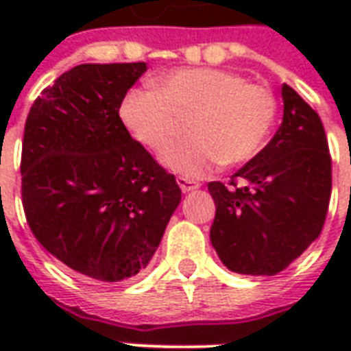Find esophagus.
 <instances>
[{
  "label": "esophagus",
  "mask_w": 351,
  "mask_h": 351,
  "mask_svg": "<svg viewBox=\"0 0 351 351\" xmlns=\"http://www.w3.org/2000/svg\"><path fill=\"white\" fill-rule=\"evenodd\" d=\"M176 182H178V186H180V190H182L184 193H190V191L197 190L199 188V182L191 180V178H186V176H178Z\"/></svg>",
  "instance_id": "34e87169"
}]
</instances>
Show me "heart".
<instances>
[{
  "mask_svg": "<svg viewBox=\"0 0 351 351\" xmlns=\"http://www.w3.org/2000/svg\"><path fill=\"white\" fill-rule=\"evenodd\" d=\"M120 116L138 145L161 152L190 122V141L161 156L180 175L205 176L226 161L239 165L263 148L276 118V97L265 86L223 69H176L160 88L125 95Z\"/></svg>",
  "mask_w": 351,
  "mask_h": 351,
  "instance_id": "heart-1",
  "label": "heart"
}]
</instances>
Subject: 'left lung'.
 <instances>
[{
	"label": "left lung",
	"mask_w": 351,
	"mask_h": 351,
	"mask_svg": "<svg viewBox=\"0 0 351 351\" xmlns=\"http://www.w3.org/2000/svg\"><path fill=\"white\" fill-rule=\"evenodd\" d=\"M282 101V123L263 150L231 176V186L208 184L216 205L210 243L221 263L239 274L284 271L319 237L329 208L331 156L324 123L287 84Z\"/></svg>",
	"instance_id": "obj_1"
}]
</instances>
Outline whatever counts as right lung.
<instances>
[{
	"mask_svg": "<svg viewBox=\"0 0 351 351\" xmlns=\"http://www.w3.org/2000/svg\"><path fill=\"white\" fill-rule=\"evenodd\" d=\"M145 71V62L77 65L43 90L24 128L29 229L50 256L99 282L146 269L182 199L118 114Z\"/></svg>",
	"mask_w": 351,
	"mask_h": 351,
	"instance_id": "obj_1",
	"label": "right lung"
}]
</instances>
